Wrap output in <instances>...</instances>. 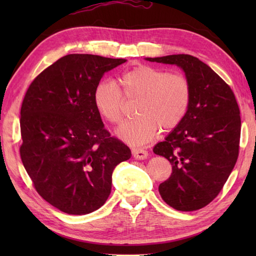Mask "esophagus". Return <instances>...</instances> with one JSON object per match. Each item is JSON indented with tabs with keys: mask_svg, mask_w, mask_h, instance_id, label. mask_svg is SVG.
Wrapping results in <instances>:
<instances>
[{
	"mask_svg": "<svg viewBox=\"0 0 256 256\" xmlns=\"http://www.w3.org/2000/svg\"><path fill=\"white\" fill-rule=\"evenodd\" d=\"M132 155L134 158L136 160H144L148 157V150H145L143 148H132Z\"/></svg>",
	"mask_w": 256,
	"mask_h": 256,
	"instance_id": "obj_1",
	"label": "esophagus"
}]
</instances>
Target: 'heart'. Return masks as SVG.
I'll use <instances>...</instances> for the list:
<instances>
[{"mask_svg": "<svg viewBox=\"0 0 256 256\" xmlns=\"http://www.w3.org/2000/svg\"><path fill=\"white\" fill-rule=\"evenodd\" d=\"M118 86L100 81L94 89V103L100 116L111 124L124 118V96L136 99V118L124 123L118 136L131 145L148 143L158 132L176 128L186 116L192 100V86L186 76L168 74L148 64H138L118 78Z\"/></svg>", "mask_w": 256, "mask_h": 256, "instance_id": "obj_1", "label": "heart"}]
</instances>
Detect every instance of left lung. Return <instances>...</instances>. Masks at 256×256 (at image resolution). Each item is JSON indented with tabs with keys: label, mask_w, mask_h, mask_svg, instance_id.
<instances>
[{
	"label": "left lung",
	"mask_w": 256,
	"mask_h": 256,
	"mask_svg": "<svg viewBox=\"0 0 256 256\" xmlns=\"http://www.w3.org/2000/svg\"><path fill=\"white\" fill-rule=\"evenodd\" d=\"M146 59L177 64L192 86L186 116L153 148L172 165L170 178L160 184V194L176 210L201 209L219 194L238 160L241 116L236 96L197 57L180 54Z\"/></svg>",
	"instance_id": "obj_1"
}]
</instances>
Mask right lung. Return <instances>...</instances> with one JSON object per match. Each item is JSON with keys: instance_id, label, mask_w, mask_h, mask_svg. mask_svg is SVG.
<instances>
[{"instance_id": "right-lung-1", "label": "right lung", "mask_w": 256, "mask_h": 256, "mask_svg": "<svg viewBox=\"0 0 256 256\" xmlns=\"http://www.w3.org/2000/svg\"><path fill=\"white\" fill-rule=\"evenodd\" d=\"M125 59L70 54L32 80L20 108V154L36 192L68 214L99 209L112 172L131 150L103 126L94 103L102 76Z\"/></svg>"}]
</instances>
